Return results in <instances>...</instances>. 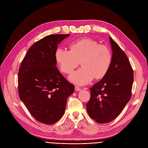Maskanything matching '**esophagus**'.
Listing matches in <instances>:
<instances>
[{
    "label": "esophagus",
    "mask_w": 148,
    "mask_h": 148,
    "mask_svg": "<svg viewBox=\"0 0 148 148\" xmlns=\"http://www.w3.org/2000/svg\"><path fill=\"white\" fill-rule=\"evenodd\" d=\"M82 89L81 88H80L79 86H75V90L76 91H80Z\"/></svg>",
    "instance_id": "34e87169"
}]
</instances>
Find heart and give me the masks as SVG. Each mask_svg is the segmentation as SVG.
I'll return each instance as SVG.
<instances>
[{
    "label": "heart",
    "instance_id": "heart-1",
    "mask_svg": "<svg viewBox=\"0 0 148 148\" xmlns=\"http://www.w3.org/2000/svg\"><path fill=\"white\" fill-rule=\"evenodd\" d=\"M69 47V51L57 48L55 59L65 74L71 73L80 62L82 68L69 76L70 81L83 85L94 78L101 79L106 75L112 62L111 52L106 45L85 37L73 41Z\"/></svg>",
    "mask_w": 148,
    "mask_h": 148
}]
</instances>
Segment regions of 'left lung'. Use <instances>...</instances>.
I'll use <instances>...</instances> for the list:
<instances>
[{
    "instance_id": "8db88e82",
    "label": "left lung",
    "mask_w": 148,
    "mask_h": 148,
    "mask_svg": "<svg viewBox=\"0 0 148 148\" xmlns=\"http://www.w3.org/2000/svg\"><path fill=\"white\" fill-rule=\"evenodd\" d=\"M112 50V62L103 78L90 88L91 97L86 110L99 123L111 122L123 111L131 97L134 82L130 60L119 45L110 37Z\"/></svg>"
}]
</instances>
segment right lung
<instances>
[{
    "instance_id": "obj_1",
    "label": "right lung",
    "mask_w": 148,
    "mask_h": 148,
    "mask_svg": "<svg viewBox=\"0 0 148 148\" xmlns=\"http://www.w3.org/2000/svg\"><path fill=\"white\" fill-rule=\"evenodd\" d=\"M69 34H52L28 49L18 73V92L30 114L40 123L51 125L65 111L67 99L74 91L56 67L57 45Z\"/></svg>"
}]
</instances>
